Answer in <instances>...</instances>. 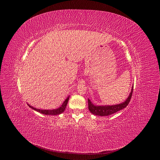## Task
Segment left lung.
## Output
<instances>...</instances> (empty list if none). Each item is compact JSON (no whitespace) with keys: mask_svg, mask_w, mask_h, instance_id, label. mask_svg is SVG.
<instances>
[{"mask_svg":"<svg viewBox=\"0 0 160 160\" xmlns=\"http://www.w3.org/2000/svg\"><path fill=\"white\" fill-rule=\"evenodd\" d=\"M133 87L132 88L131 92L127 98V99L122 104L112 105V106H95L94 105L91 101L88 99V105L89 111L95 115L98 116H108L112 114L126 108L130 102V101L132 98V95L133 92Z\"/></svg>","mask_w":160,"mask_h":160,"instance_id":"obj_1","label":"left lung"}]
</instances>
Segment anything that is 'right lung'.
Instances as JSON below:
<instances>
[{"instance_id":"obj_1","label":"right lung","mask_w":160,"mask_h":160,"mask_svg":"<svg viewBox=\"0 0 160 160\" xmlns=\"http://www.w3.org/2000/svg\"><path fill=\"white\" fill-rule=\"evenodd\" d=\"M69 98L70 96H68L66 100L64 101V102L62 103V106L61 107H59V108L58 109H52V110H46V109H37V108H35L33 107H32V106L29 105V107L31 108L32 109L42 113V114H43V115H59V114L62 113V112L64 111V109H66V105L68 104V100H69Z\"/></svg>"}]
</instances>
